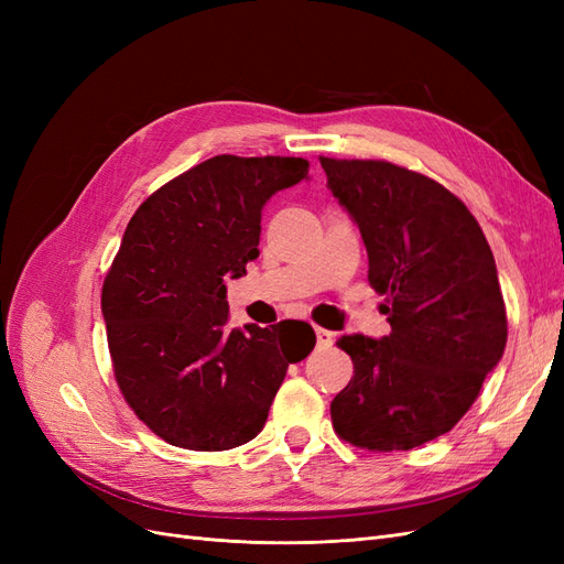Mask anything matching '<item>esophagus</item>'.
Segmentation results:
<instances>
[{
  "label": "esophagus",
  "mask_w": 564,
  "mask_h": 564,
  "mask_svg": "<svg viewBox=\"0 0 564 564\" xmlns=\"http://www.w3.org/2000/svg\"><path fill=\"white\" fill-rule=\"evenodd\" d=\"M315 336H317V346L319 348H329L334 344V334L329 329H322V327H315Z\"/></svg>",
  "instance_id": "esophagus-1"
}]
</instances>
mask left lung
I'll return each instance as SVG.
<instances>
[{"label":"left lung","instance_id":"obj_1","mask_svg":"<svg viewBox=\"0 0 564 564\" xmlns=\"http://www.w3.org/2000/svg\"><path fill=\"white\" fill-rule=\"evenodd\" d=\"M360 228L390 334L340 336L355 367L332 402L336 433L371 452L449 433L499 365L508 324L494 253L447 187L377 160L319 158Z\"/></svg>","mask_w":564,"mask_h":564}]
</instances>
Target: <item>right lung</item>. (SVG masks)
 I'll use <instances>...</instances> for the list:
<instances>
[{"instance_id":"add662e5","label":"right lung","mask_w":564,"mask_h":564,"mask_svg":"<svg viewBox=\"0 0 564 564\" xmlns=\"http://www.w3.org/2000/svg\"><path fill=\"white\" fill-rule=\"evenodd\" d=\"M301 158L218 155L133 214L104 284L115 377L169 445L240 447L263 431L286 367L315 348L308 322L228 329L226 282L259 256L265 202L308 181Z\"/></svg>"}]
</instances>
